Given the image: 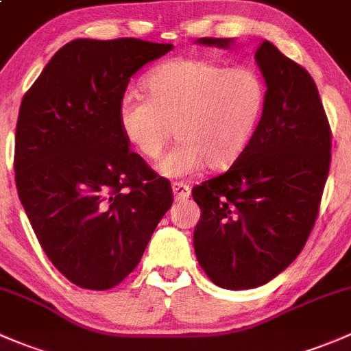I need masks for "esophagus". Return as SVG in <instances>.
Returning <instances> with one entry per match:
<instances>
[{
	"mask_svg": "<svg viewBox=\"0 0 351 351\" xmlns=\"http://www.w3.org/2000/svg\"><path fill=\"white\" fill-rule=\"evenodd\" d=\"M172 194H174L176 201H186L191 196V187L184 182L172 184Z\"/></svg>",
	"mask_w": 351,
	"mask_h": 351,
	"instance_id": "esophagus-1",
	"label": "esophagus"
}]
</instances>
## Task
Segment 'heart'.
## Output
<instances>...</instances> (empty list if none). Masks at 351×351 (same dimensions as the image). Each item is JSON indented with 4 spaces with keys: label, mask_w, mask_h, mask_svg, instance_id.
I'll return each instance as SVG.
<instances>
[{
    "label": "heart",
    "mask_w": 351,
    "mask_h": 351,
    "mask_svg": "<svg viewBox=\"0 0 351 351\" xmlns=\"http://www.w3.org/2000/svg\"><path fill=\"white\" fill-rule=\"evenodd\" d=\"M145 89L147 97H123L118 120L125 138L147 158L160 157L177 130L180 142L157 167L165 177L193 176L204 165L230 167L247 149L265 103L254 69L201 59L160 64Z\"/></svg>",
    "instance_id": "heart-1"
}]
</instances>
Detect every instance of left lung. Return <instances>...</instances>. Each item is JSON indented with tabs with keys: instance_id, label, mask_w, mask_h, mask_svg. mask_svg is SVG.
Here are the masks:
<instances>
[{
	"instance_id": "left-lung-1",
	"label": "left lung",
	"mask_w": 351,
	"mask_h": 351,
	"mask_svg": "<svg viewBox=\"0 0 351 351\" xmlns=\"http://www.w3.org/2000/svg\"><path fill=\"white\" fill-rule=\"evenodd\" d=\"M230 49L233 38H197ZM255 62L265 103L247 149L215 179L193 189L201 208L194 252L206 276L230 291L267 284L306 245L330 172L331 133L306 69L263 40Z\"/></svg>"
}]
</instances>
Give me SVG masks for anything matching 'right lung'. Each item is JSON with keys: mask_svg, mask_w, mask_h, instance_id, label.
Here are the masks:
<instances>
[{"mask_svg": "<svg viewBox=\"0 0 351 351\" xmlns=\"http://www.w3.org/2000/svg\"><path fill=\"white\" fill-rule=\"evenodd\" d=\"M172 49L77 38L56 52L21 99L18 196L45 255L79 287L120 284L174 201L171 184L128 150L118 120L132 75Z\"/></svg>", "mask_w": 351, "mask_h": 351, "instance_id": "obj_1", "label": "right lung"}]
</instances>
